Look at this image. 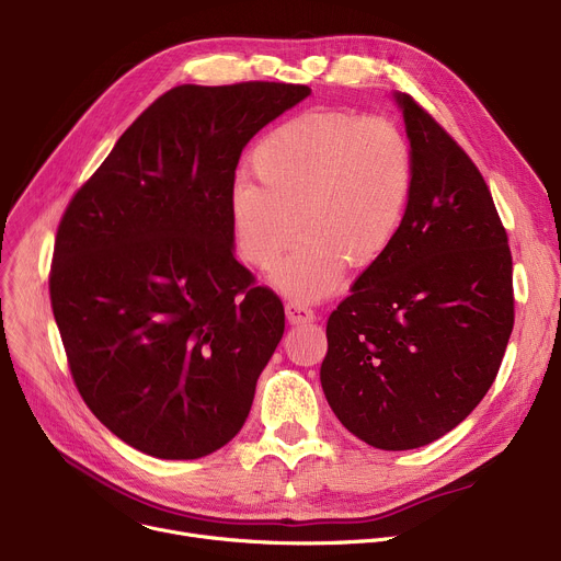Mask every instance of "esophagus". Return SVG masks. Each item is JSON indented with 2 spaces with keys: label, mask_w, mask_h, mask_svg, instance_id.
<instances>
[{
  "label": "esophagus",
  "mask_w": 561,
  "mask_h": 561,
  "mask_svg": "<svg viewBox=\"0 0 561 561\" xmlns=\"http://www.w3.org/2000/svg\"><path fill=\"white\" fill-rule=\"evenodd\" d=\"M286 318L290 322H296V325H300V322H311L316 318V311L309 305H305V302L288 300L286 302Z\"/></svg>",
  "instance_id": "esophagus-1"
}]
</instances>
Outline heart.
Wrapping results in <instances>:
<instances>
[{
	"label": "heart",
	"mask_w": 561,
	"mask_h": 561,
	"mask_svg": "<svg viewBox=\"0 0 561 561\" xmlns=\"http://www.w3.org/2000/svg\"><path fill=\"white\" fill-rule=\"evenodd\" d=\"M250 174L229 193L236 250L256 271L277 268L302 236L277 284L316 300L387 254L414 188V152L387 117L305 111L265 134Z\"/></svg>",
	"instance_id": "b5f03b06"
}]
</instances>
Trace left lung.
I'll list each match as a JSON object with an SVG mask.
<instances>
[{
	"mask_svg": "<svg viewBox=\"0 0 561 561\" xmlns=\"http://www.w3.org/2000/svg\"><path fill=\"white\" fill-rule=\"evenodd\" d=\"M414 188L387 254L328 320L320 385L336 419L379 450L457 427L486 396L514 330L512 250L461 145L400 93Z\"/></svg>",
	"mask_w": 561,
	"mask_h": 561,
	"instance_id": "left-lung-1",
	"label": "left lung"
}]
</instances>
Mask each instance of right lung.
I'll return each mask as SVG.
<instances>
[{"mask_svg":"<svg viewBox=\"0 0 561 561\" xmlns=\"http://www.w3.org/2000/svg\"><path fill=\"white\" fill-rule=\"evenodd\" d=\"M309 85H174L68 202L49 300L75 387L159 459L239 434L284 334V305L233 259L229 193L248 140Z\"/></svg>","mask_w":561,"mask_h":561,"instance_id":"obj_1","label":"right lung"}]
</instances>
